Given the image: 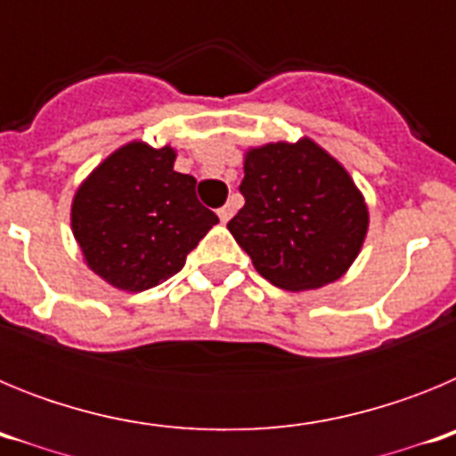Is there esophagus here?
<instances>
[{
    "label": "esophagus",
    "mask_w": 456,
    "mask_h": 456,
    "mask_svg": "<svg viewBox=\"0 0 456 456\" xmlns=\"http://www.w3.org/2000/svg\"><path fill=\"white\" fill-rule=\"evenodd\" d=\"M232 212H235V208H232L231 203H228V205H224V208H221V209H216V215H219V219L224 221V224H225V221H231Z\"/></svg>",
    "instance_id": "1"
}]
</instances>
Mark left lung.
<instances>
[{
  "label": "left lung",
  "instance_id": "left-lung-1",
  "mask_svg": "<svg viewBox=\"0 0 456 456\" xmlns=\"http://www.w3.org/2000/svg\"><path fill=\"white\" fill-rule=\"evenodd\" d=\"M240 191L247 203L228 231L276 288L299 292L333 283L363 247L368 205L315 141L251 148Z\"/></svg>",
  "mask_w": 456,
  "mask_h": 456
}]
</instances>
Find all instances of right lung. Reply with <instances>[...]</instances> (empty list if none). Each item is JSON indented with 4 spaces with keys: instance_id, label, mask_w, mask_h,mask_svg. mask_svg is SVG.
Here are the masks:
<instances>
[{
    "instance_id": "right-lung-1",
    "label": "right lung",
    "mask_w": 456,
    "mask_h": 456,
    "mask_svg": "<svg viewBox=\"0 0 456 456\" xmlns=\"http://www.w3.org/2000/svg\"><path fill=\"white\" fill-rule=\"evenodd\" d=\"M175 151L132 141L109 155L72 200V232L88 267L127 292L184 267L219 216L196 199V178L173 171Z\"/></svg>"
}]
</instances>
